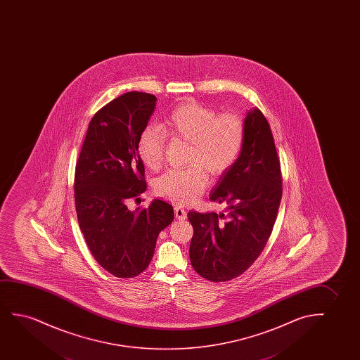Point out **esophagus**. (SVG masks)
Listing matches in <instances>:
<instances>
[{"instance_id": "obj_1", "label": "esophagus", "mask_w": 360, "mask_h": 360, "mask_svg": "<svg viewBox=\"0 0 360 360\" xmlns=\"http://www.w3.org/2000/svg\"><path fill=\"white\" fill-rule=\"evenodd\" d=\"M174 215L179 220H186L187 219V212L181 205H176L174 207Z\"/></svg>"}]
</instances>
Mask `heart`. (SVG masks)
I'll use <instances>...</instances> for the list:
<instances>
[{"instance_id": "obj_1", "label": "heart", "mask_w": 360, "mask_h": 360, "mask_svg": "<svg viewBox=\"0 0 360 360\" xmlns=\"http://www.w3.org/2000/svg\"><path fill=\"white\" fill-rule=\"evenodd\" d=\"M162 132L146 128L139 138L138 150L146 167L156 171L163 162L166 136L191 143L187 162L192 166L169 169L155 181V192L173 202L189 204L200 197L207 186L206 171L219 177L235 163L241 153L245 128L241 119L212 110L194 102L179 105L161 124Z\"/></svg>"}]
</instances>
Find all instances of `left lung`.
Here are the masks:
<instances>
[{"instance_id":"obj_1","label":"left lung","mask_w":360,"mask_h":360,"mask_svg":"<svg viewBox=\"0 0 360 360\" xmlns=\"http://www.w3.org/2000/svg\"><path fill=\"white\" fill-rule=\"evenodd\" d=\"M243 128L241 153L209 197L224 210L188 212L194 229L191 263L199 276L217 283L241 276L256 261L271 236L281 200V163L269 124L259 109L252 108Z\"/></svg>"}]
</instances>
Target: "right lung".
I'll return each instance as SVG.
<instances>
[{"instance_id": "obj_1", "label": "right lung", "mask_w": 360, "mask_h": 360, "mask_svg": "<svg viewBox=\"0 0 360 360\" xmlns=\"http://www.w3.org/2000/svg\"><path fill=\"white\" fill-rule=\"evenodd\" d=\"M156 101L153 94L128 92L104 105L89 122L76 163L79 229L96 261L118 278L148 268L160 232L174 219L172 205L161 199L140 212L127 205L146 191L138 143Z\"/></svg>"}]
</instances>
